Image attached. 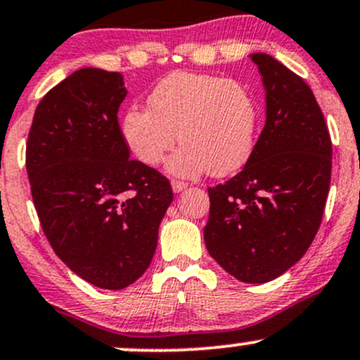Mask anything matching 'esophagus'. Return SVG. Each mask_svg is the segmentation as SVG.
Here are the masks:
<instances>
[{
	"mask_svg": "<svg viewBox=\"0 0 360 360\" xmlns=\"http://www.w3.org/2000/svg\"><path fill=\"white\" fill-rule=\"evenodd\" d=\"M171 186H172V191H174V193H181V191H184L186 188H188V184H186L184 181H177V179H172Z\"/></svg>",
	"mask_w": 360,
	"mask_h": 360,
	"instance_id": "1",
	"label": "esophagus"
}]
</instances>
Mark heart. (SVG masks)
Segmentation results:
<instances>
[{
	"label": "heart",
	"instance_id": "1",
	"mask_svg": "<svg viewBox=\"0 0 360 360\" xmlns=\"http://www.w3.org/2000/svg\"><path fill=\"white\" fill-rule=\"evenodd\" d=\"M149 109L132 105L124 114L122 136L137 161L154 167L176 144L167 161L176 176L233 174L250 159L259 124L258 102L248 86L219 75L174 72L154 86Z\"/></svg>",
	"mask_w": 360,
	"mask_h": 360
}]
</instances>
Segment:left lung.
I'll list each match as a JSON object with an SVG mask.
<instances>
[{"label":"left lung","mask_w":360,"mask_h":360,"mask_svg":"<svg viewBox=\"0 0 360 360\" xmlns=\"http://www.w3.org/2000/svg\"><path fill=\"white\" fill-rule=\"evenodd\" d=\"M266 92V122L241 172L207 189L205 243L229 275L265 283L305 255L322 223L332 141L302 77L266 53L250 55Z\"/></svg>","instance_id":"obj_1"}]
</instances>
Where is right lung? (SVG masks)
Returning a JSON list of instances; mask_svg holds the SVG:
<instances>
[{
    "label": "right lung",
    "mask_w": 360,
    "mask_h": 360,
    "mask_svg": "<svg viewBox=\"0 0 360 360\" xmlns=\"http://www.w3.org/2000/svg\"><path fill=\"white\" fill-rule=\"evenodd\" d=\"M124 77L80 68L34 110L27 171L43 233L73 274L122 290L147 270L172 202L161 172L129 158L117 112Z\"/></svg>",
    "instance_id": "right-lung-1"
}]
</instances>
